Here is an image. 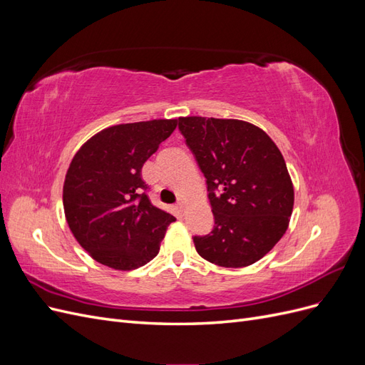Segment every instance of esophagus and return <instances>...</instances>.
Returning a JSON list of instances; mask_svg holds the SVG:
<instances>
[{"label":"esophagus","instance_id":"34e87169","mask_svg":"<svg viewBox=\"0 0 365 365\" xmlns=\"http://www.w3.org/2000/svg\"><path fill=\"white\" fill-rule=\"evenodd\" d=\"M176 208H178L180 212L182 213L184 210H185V201H184V200H180V201H178V204H176Z\"/></svg>","mask_w":365,"mask_h":365}]
</instances>
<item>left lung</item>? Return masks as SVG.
<instances>
[{"label":"left lung","instance_id":"1","mask_svg":"<svg viewBox=\"0 0 365 365\" xmlns=\"http://www.w3.org/2000/svg\"><path fill=\"white\" fill-rule=\"evenodd\" d=\"M180 130L205 176L215 216L212 233L193 237L197 254L225 268L256 263L292 215L294 185L282 152L244 120L181 117Z\"/></svg>","mask_w":365,"mask_h":365}]
</instances>
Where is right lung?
Listing matches in <instances>:
<instances>
[{
	"label": "right lung",
	"mask_w": 365,
	"mask_h": 365,
	"mask_svg": "<svg viewBox=\"0 0 365 365\" xmlns=\"http://www.w3.org/2000/svg\"><path fill=\"white\" fill-rule=\"evenodd\" d=\"M178 118L109 126L76 152L65 175L63 212L73 236L98 263L137 269L160 251L175 217L153 205L141 168Z\"/></svg>",
	"instance_id": "obj_1"
}]
</instances>
